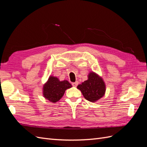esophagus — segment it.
Listing matches in <instances>:
<instances>
[{"label":"esophagus","mask_w":147,"mask_h":147,"mask_svg":"<svg viewBox=\"0 0 147 147\" xmlns=\"http://www.w3.org/2000/svg\"><path fill=\"white\" fill-rule=\"evenodd\" d=\"M78 82H76L72 83V85H73V86H74V87H76V86L78 85Z\"/></svg>","instance_id":"1"}]
</instances>
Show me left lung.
Here are the masks:
<instances>
[{
  "label": "left lung",
  "instance_id": "obj_1",
  "mask_svg": "<svg viewBox=\"0 0 147 147\" xmlns=\"http://www.w3.org/2000/svg\"><path fill=\"white\" fill-rule=\"evenodd\" d=\"M77 89L80 90L84 98L91 102H96L105 95V83L100 75L94 72L88 75V80L80 84Z\"/></svg>",
  "mask_w": 147,
  "mask_h": 147
}]
</instances>
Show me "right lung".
Returning a JSON list of instances; mask_svg holds the SVG:
<instances>
[{"label":"right lung","instance_id":"right-lung-1","mask_svg":"<svg viewBox=\"0 0 147 147\" xmlns=\"http://www.w3.org/2000/svg\"><path fill=\"white\" fill-rule=\"evenodd\" d=\"M72 87L67 80L60 81L58 78L51 75L43 86V96L52 103H56L63 97L65 90Z\"/></svg>","mask_w":147,"mask_h":147}]
</instances>
